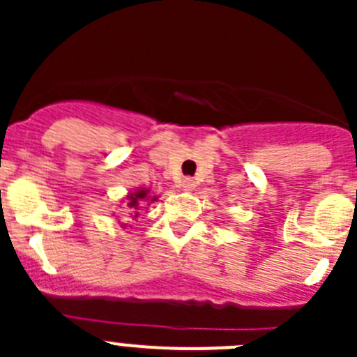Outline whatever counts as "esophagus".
<instances>
[{
	"instance_id": "obj_1",
	"label": "esophagus",
	"mask_w": 357,
	"mask_h": 357,
	"mask_svg": "<svg viewBox=\"0 0 357 357\" xmlns=\"http://www.w3.org/2000/svg\"><path fill=\"white\" fill-rule=\"evenodd\" d=\"M178 188H181L182 191H193V189L197 188V182H195L193 178H189V176H184V178L178 181Z\"/></svg>"
}]
</instances>
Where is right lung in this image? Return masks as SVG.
Returning <instances> with one entry per match:
<instances>
[{"mask_svg": "<svg viewBox=\"0 0 357 357\" xmlns=\"http://www.w3.org/2000/svg\"><path fill=\"white\" fill-rule=\"evenodd\" d=\"M159 200V197L157 195L151 193L150 188H137L134 189V191H128L125 197H123L121 204H119V207H125V211H128L127 214H130L132 220H135V218L139 216V209H143L144 204H155V202ZM119 225H121V229H127V223H121L119 222Z\"/></svg>", "mask_w": 357, "mask_h": 357, "instance_id": "obj_1", "label": "right lung"}]
</instances>
